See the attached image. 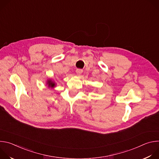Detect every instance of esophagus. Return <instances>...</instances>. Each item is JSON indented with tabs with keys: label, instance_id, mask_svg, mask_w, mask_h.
I'll list each match as a JSON object with an SVG mask.
<instances>
[{
	"label": "esophagus",
	"instance_id": "esophagus-1",
	"mask_svg": "<svg viewBox=\"0 0 159 159\" xmlns=\"http://www.w3.org/2000/svg\"><path fill=\"white\" fill-rule=\"evenodd\" d=\"M82 72H83L82 69H77L76 70V73H77V74L79 75H80L82 73Z\"/></svg>",
	"mask_w": 159,
	"mask_h": 159
}]
</instances>
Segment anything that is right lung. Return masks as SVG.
<instances>
[{
    "mask_svg": "<svg viewBox=\"0 0 159 159\" xmlns=\"http://www.w3.org/2000/svg\"><path fill=\"white\" fill-rule=\"evenodd\" d=\"M48 86H49V87H55V83H54L53 82H52V80H48Z\"/></svg>",
    "mask_w": 159,
    "mask_h": 159,
    "instance_id": "add662e5",
    "label": "right lung"
}]
</instances>
